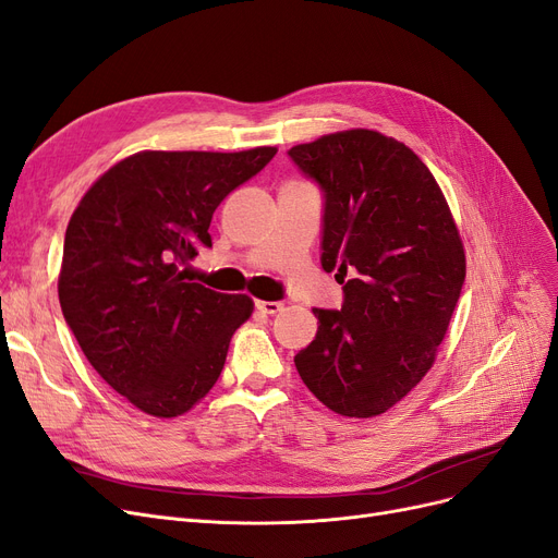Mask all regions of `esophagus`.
Returning a JSON list of instances; mask_svg holds the SVG:
<instances>
[{"label":"esophagus","instance_id":"34e87169","mask_svg":"<svg viewBox=\"0 0 558 558\" xmlns=\"http://www.w3.org/2000/svg\"><path fill=\"white\" fill-rule=\"evenodd\" d=\"M255 307L262 312V314H278L282 310V303L280 301H257Z\"/></svg>","mask_w":558,"mask_h":558}]
</instances>
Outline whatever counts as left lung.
I'll return each mask as SVG.
<instances>
[{
	"instance_id": "obj_1",
	"label": "left lung",
	"mask_w": 558,
	"mask_h": 558,
	"mask_svg": "<svg viewBox=\"0 0 558 558\" xmlns=\"http://www.w3.org/2000/svg\"><path fill=\"white\" fill-rule=\"evenodd\" d=\"M287 155L324 193L322 266L344 284L342 310H312L317 337L296 369L335 413L376 417L433 365L465 282L463 241L426 163L397 138L349 130Z\"/></svg>"
}]
</instances>
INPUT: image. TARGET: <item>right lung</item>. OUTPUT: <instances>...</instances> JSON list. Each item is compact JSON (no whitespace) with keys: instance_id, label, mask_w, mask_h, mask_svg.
I'll return each instance as SVG.
<instances>
[{"instance_id":"1","label":"right lung","mask_w":558,"mask_h":558,"mask_svg":"<svg viewBox=\"0 0 558 558\" xmlns=\"http://www.w3.org/2000/svg\"><path fill=\"white\" fill-rule=\"evenodd\" d=\"M276 153H136L72 214L59 276L65 324L93 369L143 413L178 417L219 380L253 301L189 282L182 266L211 248L216 207Z\"/></svg>"}]
</instances>
